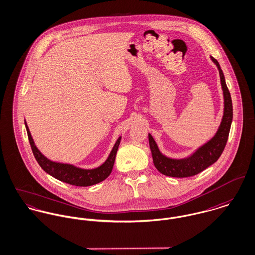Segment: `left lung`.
Here are the masks:
<instances>
[{
    "instance_id": "1",
    "label": "left lung",
    "mask_w": 255,
    "mask_h": 255,
    "mask_svg": "<svg viewBox=\"0 0 255 255\" xmlns=\"http://www.w3.org/2000/svg\"><path fill=\"white\" fill-rule=\"evenodd\" d=\"M210 59L219 71L220 84L223 92L224 109L221 123L213 137H211L204 145L196 149L190 156L183 159H173L163 155L160 151L155 139L149 133V145L153 162L156 168L166 176L182 178L200 173L219 159L227 143L233 120L231 94L226 86L224 74L218 61L212 56H210Z\"/></svg>"
}]
</instances>
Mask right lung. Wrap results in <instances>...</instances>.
<instances>
[{
	"label": "right lung",
	"mask_w": 255,
	"mask_h": 255,
	"mask_svg": "<svg viewBox=\"0 0 255 255\" xmlns=\"http://www.w3.org/2000/svg\"><path fill=\"white\" fill-rule=\"evenodd\" d=\"M25 127H26L28 138H29L33 154L35 156V159L37 160L40 166L46 171V173L51 175L52 177L71 185L87 187V186L95 185L105 180L112 172L115 159H116L117 151L121 143L122 136L117 139L116 143L113 146L108 158L101 165L94 168H82L71 163L54 162L47 159L35 145V142L32 138V135L26 121H25Z\"/></svg>",
	"instance_id": "obj_1"
}]
</instances>
